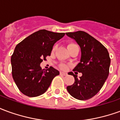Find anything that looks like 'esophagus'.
I'll list each match as a JSON object with an SVG mask.
<instances>
[{
	"label": "esophagus",
	"mask_w": 120,
	"mask_h": 120,
	"mask_svg": "<svg viewBox=\"0 0 120 120\" xmlns=\"http://www.w3.org/2000/svg\"><path fill=\"white\" fill-rule=\"evenodd\" d=\"M60 75H63V76H66L67 75V74L65 73H64V72H60Z\"/></svg>",
	"instance_id": "34e87169"
}]
</instances>
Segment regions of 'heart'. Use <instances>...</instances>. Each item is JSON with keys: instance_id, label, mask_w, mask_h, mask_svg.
Wrapping results in <instances>:
<instances>
[{"instance_id": "obj_1", "label": "heart", "mask_w": 120, "mask_h": 120, "mask_svg": "<svg viewBox=\"0 0 120 120\" xmlns=\"http://www.w3.org/2000/svg\"><path fill=\"white\" fill-rule=\"evenodd\" d=\"M75 45V44H70L68 45V47H70V46H71V45ZM62 68H64H64H65V66H63Z\"/></svg>"}]
</instances>
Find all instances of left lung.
<instances>
[{
    "mask_svg": "<svg viewBox=\"0 0 120 120\" xmlns=\"http://www.w3.org/2000/svg\"><path fill=\"white\" fill-rule=\"evenodd\" d=\"M65 34L80 47V62L73 71L82 73L80 78L73 72L69 74L74 76L75 83L68 86L67 90L76 99L86 100L100 91L108 77L111 64L109 54L100 42L86 32L78 31Z\"/></svg>",
    "mask_w": 120,
    "mask_h": 120,
    "instance_id": "obj_1",
    "label": "left lung"
}]
</instances>
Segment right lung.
I'll return each instance as SVG.
<instances>
[{"label":"right lung","mask_w":120,"mask_h":120,"mask_svg":"<svg viewBox=\"0 0 120 120\" xmlns=\"http://www.w3.org/2000/svg\"><path fill=\"white\" fill-rule=\"evenodd\" d=\"M64 35V33L39 30L17 44L11 58L12 76L24 94L36 97L44 94L60 74L52 67L42 69L40 63L51 55L54 44Z\"/></svg>","instance_id":"right-lung-1"}]
</instances>
